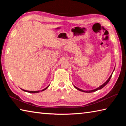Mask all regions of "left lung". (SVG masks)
<instances>
[{
  "instance_id": "obj_1",
  "label": "left lung",
  "mask_w": 126,
  "mask_h": 126,
  "mask_svg": "<svg viewBox=\"0 0 126 126\" xmlns=\"http://www.w3.org/2000/svg\"><path fill=\"white\" fill-rule=\"evenodd\" d=\"M114 71V70H113V71ZM113 72L112 73V74H111V75L110 76V77H109V78L103 84H102L101 86H100L99 87H98V88H95V89H93V90H90V91H84V90H83V89H79V88H78V87H77L76 86H75L74 85V87H75V88L77 89V90H79V91H81V92H85V93H92V92H95V91H98V90H99V89H102V88H103V87L106 86V85L108 83V82H109V81L110 80V78H111V77H112V74H113Z\"/></svg>"
}]
</instances>
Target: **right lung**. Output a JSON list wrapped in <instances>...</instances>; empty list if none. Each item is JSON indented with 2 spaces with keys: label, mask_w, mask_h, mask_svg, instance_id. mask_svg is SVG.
<instances>
[{
  "label": "right lung",
  "mask_w": 126,
  "mask_h": 126,
  "mask_svg": "<svg viewBox=\"0 0 126 126\" xmlns=\"http://www.w3.org/2000/svg\"><path fill=\"white\" fill-rule=\"evenodd\" d=\"M49 86H48V87H47L46 88H44V89H43V90H42V91H26V90H24V89H22V90L23 91H24V92H28V93H39V92H40V91L41 92H42V91H44V90H46V89H47L48 87H49Z\"/></svg>",
  "instance_id": "add662e5"
}]
</instances>
